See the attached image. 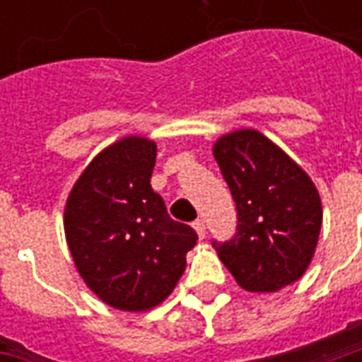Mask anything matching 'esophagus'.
I'll return each instance as SVG.
<instances>
[{"label":"esophagus","mask_w":362,"mask_h":362,"mask_svg":"<svg viewBox=\"0 0 362 362\" xmlns=\"http://www.w3.org/2000/svg\"><path fill=\"white\" fill-rule=\"evenodd\" d=\"M194 228L199 238H205V221L204 219H196L194 221Z\"/></svg>","instance_id":"34e87169"}]
</instances>
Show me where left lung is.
<instances>
[{
	"instance_id": "left-lung-1",
	"label": "left lung",
	"mask_w": 362,
	"mask_h": 362,
	"mask_svg": "<svg viewBox=\"0 0 362 362\" xmlns=\"http://www.w3.org/2000/svg\"><path fill=\"white\" fill-rule=\"evenodd\" d=\"M213 157L238 211L235 238L213 243L221 262L250 293H275L300 279L322 228V199L310 176L252 127L221 135Z\"/></svg>"
}]
</instances>
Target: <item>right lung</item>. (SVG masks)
<instances>
[{
    "instance_id": "obj_1",
    "label": "right lung",
    "mask_w": 362,
    "mask_h": 362,
    "mask_svg": "<svg viewBox=\"0 0 362 362\" xmlns=\"http://www.w3.org/2000/svg\"><path fill=\"white\" fill-rule=\"evenodd\" d=\"M157 143L127 135L104 147L69 192L64 230L85 285L103 303L145 312L165 300L186 269L196 230L168 217L151 188Z\"/></svg>"
}]
</instances>
